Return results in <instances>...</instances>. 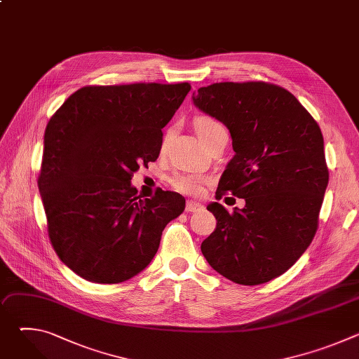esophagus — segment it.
Returning a JSON list of instances; mask_svg holds the SVG:
<instances>
[{"instance_id":"obj_1","label":"esophagus","mask_w":359,"mask_h":359,"mask_svg":"<svg viewBox=\"0 0 359 359\" xmlns=\"http://www.w3.org/2000/svg\"><path fill=\"white\" fill-rule=\"evenodd\" d=\"M203 209V204L197 203V201H193V200H187L186 203V212L187 213H193V212H197V210H201Z\"/></svg>"}]
</instances>
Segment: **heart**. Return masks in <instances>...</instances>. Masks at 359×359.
<instances>
[{"mask_svg": "<svg viewBox=\"0 0 359 359\" xmlns=\"http://www.w3.org/2000/svg\"><path fill=\"white\" fill-rule=\"evenodd\" d=\"M222 125L208 116H201L196 119L194 122V129L201 140L206 139L215 129L220 128ZM206 183V177L200 176V175H193L187 172H177L170 177V184L175 190L186 193V194H196L201 190L203 184Z\"/></svg>", "mask_w": 359, "mask_h": 359, "instance_id": "heart-1", "label": "heart"}]
</instances>
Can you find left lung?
<instances>
[{
	"instance_id": "1",
	"label": "left lung",
	"mask_w": 359,
	"mask_h": 359,
	"mask_svg": "<svg viewBox=\"0 0 359 359\" xmlns=\"http://www.w3.org/2000/svg\"><path fill=\"white\" fill-rule=\"evenodd\" d=\"M191 99L233 139L236 155L216 197L230 191L245 200L233 213L209 204L217 226L201 252L237 284L269 283L294 266L316 236L328 184L321 129L291 92L266 82L213 83Z\"/></svg>"
}]
</instances>
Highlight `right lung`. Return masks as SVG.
<instances>
[{
	"label": "right lung",
	"mask_w": 359,
	"mask_h": 359,
	"mask_svg": "<svg viewBox=\"0 0 359 359\" xmlns=\"http://www.w3.org/2000/svg\"><path fill=\"white\" fill-rule=\"evenodd\" d=\"M190 90L175 85L85 86L49 119L38 187L61 262L97 284L123 283L155 257L184 197L137 196L132 173L161 153L162 129Z\"/></svg>",
	"instance_id": "add662e5"
}]
</instances>
